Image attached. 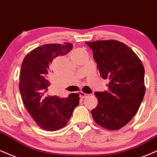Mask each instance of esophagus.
<instances>
[{
    "label": "esophagus",
    "mask_w": 157,
    "mask_h": 157,
    "mask_svg": "<svg viewBox=\"0 0 157 157\" xmlns=\"http://www.w3.org/2000/svg\"><path fill=\"white\" fill-rule=\"evenodd\" d=\"M79 94H80V98H86L87 96H89L88 94L84 93V92H79Z\"/></svg>",
    "instance_id": "34e87169"
}]
</instances>
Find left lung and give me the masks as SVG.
<instances>
[{
	"mask_svg": "<svg viewBox=\"0 0 157 157\" xmlns=\"http://www.w3.org/2000/svg\"><path fill=\"white\" fill-rule=\"evenodd\" d=\"M86 44L93 51L100 76L110 80L107 90L94 93L98 103L92 117L100 127L117 130L135 117L144 99V67L132 49L117 40Z\"/></svg>",
	"mask_w": 157,
	"mask_h": 157,
	"instance_id": "8db88e82",
	"label": "left lung"
}]
</instances>
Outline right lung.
Returning a JSON list of instances; mask_svg holds the SVG:
<instances>
[{
    "mask_svg": "<svg viewBox=\"0 0 157 157\" xmlns=\"http://www.w3.org/2000/svg\"><path fill=\"white\" fill-rule=\"evenodd\" d=\"M72 47L71 43L44 44L29 52L23 59L19 92L30 117L44 130L56 131L65 127L78 105V93L65 98L48 94L52 61L67 55Z\"/></svg>",
    "mask_w": 157,
    "mask_h": 157,
    "instance_id": "right-lung-1",
    "label": "right lung"
}]
</instances>
